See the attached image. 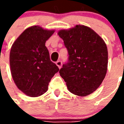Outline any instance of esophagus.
I'll return each mask as SVG.
<instances>
[{
  "mask_svg": "<svg viewBox=\"0 0 124 124\" xmlns=\"http://www.w3.org/2000/svg\"><path fill=\"white\" fill-rule=\"evenodd\" d=\"M56 64L57 65V66H58V67L59 68H60L62 64V61H61V60H58V61H57V62H56Z\"/></svg>",
  "mask_w": 124,
  "mask_h": 124,
  "instance_id": "obj_1",
  "label": "esophagus"
}]
</instances>
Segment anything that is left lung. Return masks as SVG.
<instances>
[{"mask_svg": "<svg viewBox=\"0 0 124 124\" xmlns=\"http://www.w3.org/2000/svg\"><path fill=\"white\" fill-rule=\"evenodd\" d=\"M68 52V60L59 73L68 90L86 96L98 88L108 68V49L104 40L92 29L76 25L58 32Z\"/></svg>", "mask_w": 124, "mask_h": 124, "instance_id": "left-lung-1", "label": "left lung"}]
</instances>
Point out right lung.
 <instances>
[{
    "instance_id": "obj_1",
    "label": "right lung",
    "mask_w": 124,
    "mask_h": 124,
    "mask_svg": "<svg viewBox=\"0 0 124 124\" xmlns=\"http://www.w3.org/2000/svg\"><path fill=\"white\" fill-rule=\"evenodd\" d=\"M54 32L39 26L26 29L12 44L10 72L18 88L30 97L47 91L48 84L59 68L50 58L46 40Z\"/></svg>"
}]
</instances>
